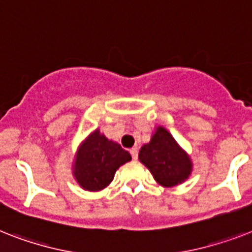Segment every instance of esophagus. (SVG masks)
<instances>
[{
  "instance_id": "34e87169",
  "label": "esophagus",
  "mask_w": 252,
  "mask_h": 252,
  "mask_svg": "<svg viewBox=\"0 0 252 252\" xmlns=\"http://www.w3.org/2000/svg\"><path fill=\"white\" fill-rule=\"evenodd\" d=\"M129 153H130V155H132L133 160H137V158H138V150H137V147H133V149H130Z\"/></svg>"
}]
</instances>
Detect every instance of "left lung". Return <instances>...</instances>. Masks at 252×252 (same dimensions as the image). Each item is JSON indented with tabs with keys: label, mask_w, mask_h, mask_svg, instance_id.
<instances>
[{
	"label": "left lung",
	"mask_w": 252,
	"mask_h": 252,
	"mask_svg": "<svg viewBox=\"0 0 252 252\" xmlns=\"http://www.w3.org/2000/svg\"><path fill=\"white\" fill-rule=\"evenodd\" d=\"M138 159L163 186H175L188 179L191 161L168 130L159 126L149 144L141 147Z\"/></svg>",
	"instance_id": "obj_1"
}]
</instances>
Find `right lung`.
<instances>
[{
  "label": "right lung",
  "instance_id": "add662e5",
  "mask_svg": "<svg viewBox=\"0 0 252 252\" xmlns=\"http://www.w3.org/2000/svg\"><path fill=\"white\" fill-rule=\"evenodd\" d=\"M130 159L128 151L95 130L80 146L73 175L84 189L101 190L114 180L116 169Z\"/></svg>",
  "mask_w": 252,
  "mask_h": 252
}]
</instances>
